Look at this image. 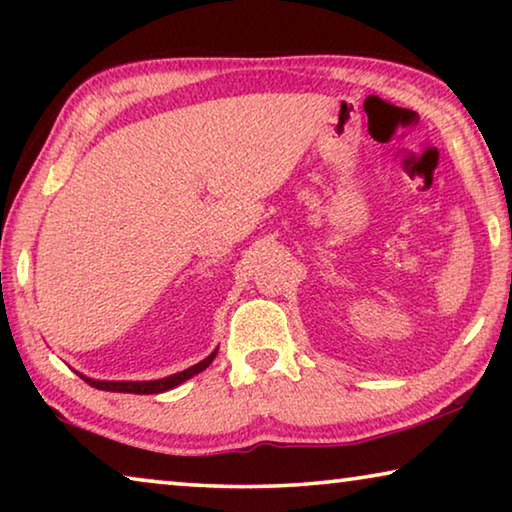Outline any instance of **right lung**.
Here are the masks:
<instances>
[{
	"mask_svg": "<svg viewBox=\"0 0 512 512\" xmlns=\"http://www.w3.org/2000/svg\"><path fill=\"white\" fill-rule=\"evenodd\" d=\"M216 357V350L210 354V357L203 359L201 363H196V366L187 368L183 372H176V375L171 377H164V379H155V381H97V379H88L83 377V381H88L90 386L99 388V391H112V393H135V395H153V393H164L169 391V388L183 384L189 377L198 375V372L205 370Z\"/></svg>",
	"mask_w": 512,
	"mask_h": 512,
	"instance_id": "add662e5",
	"label": "right lung"
}]
</instances>
